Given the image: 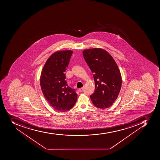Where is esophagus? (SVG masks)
Returning a JSON list of instances; mask_svg holds the SVG:
<instances>
[{
    "label": "esophagus",
    "instance_id": "obj_1",
    "mask_svg": "<svg viewBox=\"0 0 160 160\" xmlns=\"http://www.w3.org/2000/svg\"><path fill=\"white\" fill-rule=\"evenodd\" d=\"M83 88H80L78 89V91H79V92H82V91H83Z\"/></svg>",
    "mask_w": 160,
    "mask_h": 160
}]
</instances>
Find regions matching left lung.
<instances>
[{
    "instance_id": "1",
    "label": "left lung",
    "mask_w": 160,
    "mask_h": 160,
    "mask_svg": "<svg viewBox=\"0 0 160 160\" xmlns=\"http://www.w3.org/2000/svg\"><path fill=\"white\" fill-rule=\"evenodd\" d=\"M82 53L94 73L95 90L90 98L98 108H109L117 99L121 89L122 78L118 67L112 56L102 48L85 49Z\"/></svg>"
}]
</instances>
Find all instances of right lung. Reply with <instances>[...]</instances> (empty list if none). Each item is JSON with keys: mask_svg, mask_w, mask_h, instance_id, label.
<instances>
[{"mask_svg": "<svg viewBox=\"0 0 160 160\" xmlns=\"http://www.w3.org/2000/svg\"><path fill=\"white\" fill-rule=\"evenodd\" d=\"M73 51L64 50L52 54L43 67L40 86L46 100L55 110L65 112L74 106L78 95L68 87L65 72Z\"/></svg>", "mask_w": 160, "mask_h": 160, "instance_id": "1", "label": "right lung"}]
</instances>
